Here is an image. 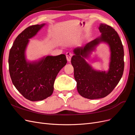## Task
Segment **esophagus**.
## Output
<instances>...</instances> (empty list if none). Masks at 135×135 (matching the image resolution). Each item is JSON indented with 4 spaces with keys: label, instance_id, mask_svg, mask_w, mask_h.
<instances>
[{
    "label": "esophagus",
    "instance_id": "34e87169",
    "mask_svg": "<svg viewBox=\"0 0 135 135\" xmlns=\"http://www.w3.org/2000/svg\"><path fill=\"white\" fill-rule=\"evenodd\" d=\"M72 56H73V54L70 52H68L66 54V59L68 60V61H70Z\"/></svg>",
    "mask_w": 135,
    "mask_h": 135
}]
</instances>
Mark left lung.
<instances>
[{"mask_svg":"<svg viewBox=\"0 0 135 135\" xmlns=\"http://www.w3.org/2000/svg\"><path fill=\"white\" fill-rule=\"evenodd\" d=\"M101 36L82 47L74 49L71 62L79 94L89 99L107 96L118 84L124 70V50L119 37L112 27L100 23ZM101 42L108 44L111 52L107 72L94 70L86 61L90 53Z\"/></svg>","mask_w":135,"mask_h":135,"instance_id":"left-lung-1","label":"left lung"}]
</instances>
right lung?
Segmentation results:
<instances>
[{"label":"right lung","mask_w":135,"mask_h":135,"mask_svg":"<svg viewBox=\"0 0 135 135\" xmlns=\"http://www.w3.org/2000/svg\"><path fill=\"white\" fill-rule=\"evenodd\" d=\"M45 25L27 27L14 42L9 55V70L13 85L25 98L31 101L42 100L52 95L59 72L67 63L66 56H47L38 61H29L26 50L30 38Z\"/></svg>","instance_id":"1"}]
</instances>
